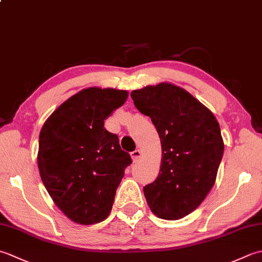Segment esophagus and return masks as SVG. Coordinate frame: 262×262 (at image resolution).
Returning <instances> with one entry per match:
<instances>
[{"label":"esophagus","mask_w":262,"mask_h":262,"mask_svg":"<svg viewBox=\"0 0 262 262\" xmlns=\"http://www.w3.org/2000/svg\"><path fill=\"white\" fill-rule=\"evenodd\" d=\"M141 158H142V152L140 151V149H135L134 152H132V159L134 162H137V161Z\"/></svg>","instance_id":"obj_1"}]
</instances>
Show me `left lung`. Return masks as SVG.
<instances>
[{
  "mask_svg": "<svg viewBox=\"0 0 262 262\" xmlns=\"http://www.w3.org/2000/svg\"><path fill=\"white\" fill-rule=\"evenodd\" d=\"M130 97L151 118L162 144L160 173L144 187L146 202L160 219H182L215 183L224 152L219 122L190 93L170 83L134 90Z\"/></svg>",
  "mask_w": 262,
  "mask_h": 262,
  "instance_id": "left-lung-1",
  "label": "left lung"
}]
</instances>
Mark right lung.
I'll use <instances>...</instances> for the list:
<instances>
[{"mask_svg": "<svg viewBox=\"0 0 262 262\" xmlns=\"http://www.w3.org/2000/svg\"><path fill=\"white\" fill-rule=\"evenodd\" d=\"M127 91L89 88L49 116L39 135L38 168L57 207L75 223L108 217L125 169L132 163L104 120L125 103Z\"/></svg>", "mask_w": 262, "mask_h": 262, "instance_id": "add662e5", "label": "right lung"}]
</instances>
